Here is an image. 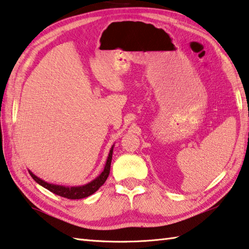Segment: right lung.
Returning a JSON list of instances; mask_svg holds the SVG:
<instances>
[{"mask_svg":"<svg viewBox=\"0 0 249 249\" xmlns=\"http://www.w3.org/2000/svg\"><path fill=\"white\" fill-rule=\"evenodd\" d=\"M113 147L112 146L109 157H107L106 166L101 174L98 176L97 178H94L91 182L84 185V186H76V187H70V186H62V185H54L44 182L41 178H39L38 176H36L33 172L29 170V174L31 175L36 182L39 185H41L44 188H47L48 191L52 192L55 195H58L61 197L67 198V199H81V198H86L90 195H92L93 193H96L99 188H100L107 178V176L110 174V168H111V161H112V153H113Z\"/></svg>","mask_w":249,"mask_h":249,"instance_id":"obj_1","label":"right lung"}]
</instances>
